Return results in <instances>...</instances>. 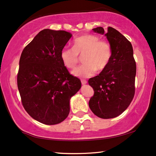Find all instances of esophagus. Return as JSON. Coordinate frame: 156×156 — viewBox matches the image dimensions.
I'll use <instances>...</instances> for the list:
<instances>
[{"mask_svg":"<svg viewBox=\"0 0 156 156\" xmlns=\"http://www.w3.org/2000/svg\"><path fill=\"white\" fill-rule=\"evenodd\" d=\"M81 82H82V85H85V84H87V81H86V80H81Z\"/></svg>","mask_w":156,"mask_h":156,"instance_id":"esophagus-1","label":"esophagus"}]
</instances>
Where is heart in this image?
<instances>
[{
    "label": "heart",
    "mask_w": 156,
    "mask_h": 156,
    "mask_svg": "<svg viewBox=\"0 0 156 156\" xmlns=\"http://www.w3.org/2000/svg\"><path fill=\"white\" fill-rule=\"evenodd\" d=\"M82 55L84 63L72 70V74L80 78L89 77L94 75L97 69H105L112 59V51L107 42L102 41L94 35H83L75 38L72 42V48H64L60 52V59L67 68L72 69Z\"/></svg>",
    "instance_id": "b5f03b06"
}]
</instances>
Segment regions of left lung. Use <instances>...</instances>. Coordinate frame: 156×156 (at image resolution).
Returning <instances> with one entry per match:
<instances>
[{
	"label": "left lung",
	"mask_w": 156,
	"mask_h": 156,
	"mask_svg": "<svg viewBox=\"0 0 156 156\" xmlns=\"http://www.w3.org/2000/svg\"><path fill=\"white\" fill-rule=\"evenodd\" d=\"M92 30L106 37L112 55L107 67L89 80L94 91L89 106L99 118H115L129 107L134 97L136 65L133 47L122 34L112 27L106 30L102 27Z\"/></svg>",
	"instance_id": "1"
}]
</instances>
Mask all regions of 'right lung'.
Returning <instances> with one entry per match:
<instances>
[{
	"instance_id": "right-lung-1",
	"label": "right lung",
	"mask_w": 156,
	"mask_h": 156,
	"mask_svg": "<svg viewBox=\"0 0 156 156\" xmlns=\"http://www.w3.org/2000/svg\"><path fill=\"white\" fill-rule=\"evenodd\" d=\"M65 30L44 29L23 50L17 77L25 109L46 125L61 123L70 111V99L82 84L71 75L60 52L72 37Z\"/></svg>"
}]
</instances>
